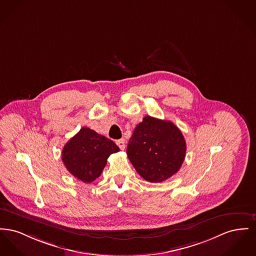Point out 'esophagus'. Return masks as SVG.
<instances>
[{"instance_id":"1","label":"esophagus","mask_w":256,"mask_h":256,"mask_svg":"<svg viewBox=\"0 0 256 256\" xmlns=\"http://www.w3.org/2000/svg\"><path fill=\"white\" fill-rule=\"evenodd\" d=\"M116 144L118 145V147L120 148V150H124V148H126V142H124V139L117 140V141H116Z\"/></svg>"}]
</instances>
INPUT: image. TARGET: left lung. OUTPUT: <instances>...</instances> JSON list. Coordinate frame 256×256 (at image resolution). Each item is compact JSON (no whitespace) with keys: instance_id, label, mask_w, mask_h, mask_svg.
<instances>
[{"instance_id":"8db88e82","label":"left lung","mask_w":256,"mask_h":256,"mask_svg":"<svg viewBox=\"0 0 256 256\" xmlns=\"http://www.w3.org/2000/svg\"><path fill=\"white\" fill-rule=\"evenodd\" d=\"M186 150L184 136L172 122L145 116L130 138L126 154L143 179L160 182L179 171Z\"/></svg>"}]
</instances>
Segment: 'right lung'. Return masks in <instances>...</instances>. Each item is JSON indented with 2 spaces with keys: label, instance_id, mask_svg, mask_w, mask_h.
Listing matches in <instances>:
<instances>
[{
  "label": "right lung",
  "instance_id": "obj_1",
  "mask_svg": "<svg viewBox=\"0 0 256 256\" xmlns=\"http://www.w3.org/2000/svg\"><path fill=\"white\" fill-rule=\"evenodd\" d=\"M119 150L112 140L90 128H82L64 145L62 160L78 180L92 182L100 176L109 156Z\"/></svg>",
  "mask_w": 256,
  "mask_h": 256
}]
</instances>
